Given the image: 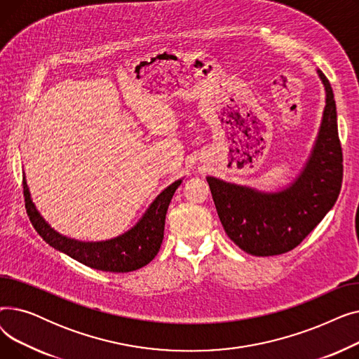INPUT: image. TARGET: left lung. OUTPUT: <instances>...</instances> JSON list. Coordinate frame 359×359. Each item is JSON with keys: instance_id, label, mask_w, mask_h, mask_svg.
Returning <instances> with one entry per match:
<instances>
[{"instance_id": "obj_1", "label": "left lung", "mask_w": 359, "mask_h": 359, "mask_svg": "<svg viewBox=\"0 0 359 359\" xmlns=\"http://www.w3.org/2000/svg\"><path fill=\"white\" fill-rule=\"evenodd\" d=\"M322 125L303 172L287 189L265 194L208 176L222 227L252 256H276L297 248L332 210L342 187L344 157L337 134L336 103L329 80Z\"/></svg>"}]
</instances>
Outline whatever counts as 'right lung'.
Wrapping results in <instances>:
<instances>
[{
    "label": "right lung",
    "mask_w": 359,
    "mask_h": 359,
    "mask_svg": "<svg viewBox=\"0 0 359 359\" xmlns=\"http://www.w3.org/2000/svg\"><path fill=\"white\" fill-rule=\"evenodd\" d=\"M182 180H176L164 189L156 201L149 205L144 217L125 234L106 241L86 243L72 240L56 233L37 212L30 199V192L23 179V194L26 211L30 222L39 236L52 246L83 265L113 273H125L137 271L153 260L163 243L164 222L167 208Z\"/></svg>",
    "instance_id": "1"
}]
</instances>
